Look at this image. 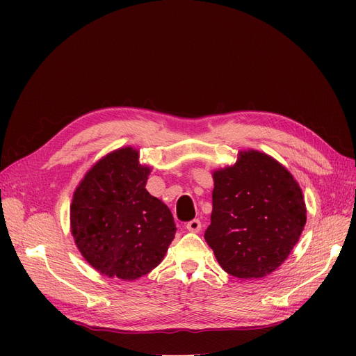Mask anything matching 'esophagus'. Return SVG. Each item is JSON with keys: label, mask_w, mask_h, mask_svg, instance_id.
<instances>
[{"label": "esophagus", "mask_w": 356, "mask_h": 356, "mask_svg": "<svg viewBox=\"0 0 356 356\" xmlns=\"http://www.w3.org/2000/svg\"><path fill=\"white\" fill-rule=\"evenodd\" d=\"M187 230L193 233H199L202 230V222L200 220H191L187 222Z\"/></svg>", "instance_id": "esophagus-1"}]
</instances>
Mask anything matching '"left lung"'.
<instances>
[{"mask_svg":"<svg viewBox=\"0 0 356 356\" xmlns=\"http://www.w3.org/2000/svg\"><path fill=\"white\" fill-rule=\"evenodd\" d=\"M211 224L204 239L220 266L239 279H258L281 266L298 242L306 207L293 175L267 154L241 153L213 172Z\"/></svg>","mask_w":356,"mask_h":356,"instance_id":"8db88e82","label":"left lung"}]
</instances>
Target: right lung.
<instances>
[{"label":"right lung","mask_w":356,"mask_h":356,"mask_svg":"<svg viewBox=\"0 0 356 356\" xmlns=\"http://www.w3.org/2000/svg\"><path fill=\"white\" fill-rule=\"evenodd\" d=\"M149 168L131 147L99 160L71 203V232L81 255L99 273L123 281L152 272L175 238L163 202L145 190Z\"/></svg>","instance_id":"add662e5"}]
</instances>
